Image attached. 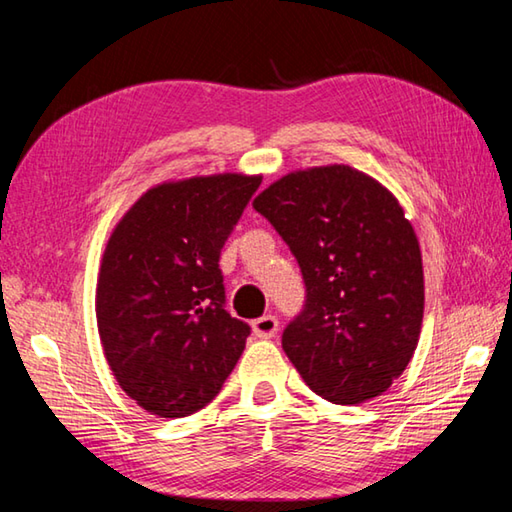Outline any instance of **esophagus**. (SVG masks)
<instances>
[{"label":"esophagus","instance_id":"1","mask_svg":"<svg viewBox=\"0 0 512 512\" xmlns=\"http://www.w3.org/2000/svg\"><path fill=\"white\" fill-rule=\"evenodd\" d=\"M250 327H253V334L257 336V339H273V336L277 334V327H280V323H277L275 316L268 314V316L253 320Z\"/></svg>","mask_w":512,"mask_h":512}]
</instances>
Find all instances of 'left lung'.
<instances>
[{
	"label": "left lung",
	"mask_w": 512,
	"mask_h": 512,
	"mask_svg": "<svg viewBox=\"0 0 512 512\" xmlns=\"http://www.w3.org/2000/svg\"><path fill=\"white\" fill-rule=\"evenodd\" d=\"M253 207L305 277V311L282 334L305 384L345 406L386 393L424 316L420 241L395 194L350 164H323L275 180Z\"/></svg>",
	"instance_id": "1"
}]
</instances>
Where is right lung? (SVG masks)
I'll return each instance as SVG.
<instances>
[{"mask_svg": "<svg viewBox=\"0 0 512 512\" xmlns=\"http://www.w3.org/2000/svg\"><path fill=\"white\" fill-rule=\"evenodd\" d=\"M262 176L164 180L112 228L97 280L106 361L131 400L185 418L221 391L250 327L223 309L221 248Z\"/></svg>", "mask_w": 512, "mask_h": 512, "instance_id": "obj_1", "label": "right lung"}]
</instances>
